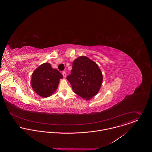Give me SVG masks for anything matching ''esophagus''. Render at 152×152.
I'll use <instances>...</instances> for the list:
<instances>
[{"label": "esophagus", "instance_id": "34e87169", "mask_svg": "<svg viewBox=\"0 0 152 152\" xmlns=\"http://www.w3.org/2000/svg\"><path fill=\"white\" fill-rule=\"evenodd\" d=\"M62 74H63V77H64V78H65V77H66V72H65V71H63Z\"/></svg>", "mask_w": 152, "mask_h": 152}]
</instances>
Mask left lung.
<instances>
[{"label": "left lung", "mask_w": 152, "mask_h": 152, "mask_svg": "<svg viewBox=\"0 0 152 152\" xmlns=\"http://www.w3.org/2000/svg\"><path fill=\"white\" fill-rule=\"evenodd\" d=\"M74 92L87 100L98 92L102 74L98 65L86 56H81L72 63L71 74L66 77Z\"/></svg>", "instance_id": "obj_1"}]
</instances>
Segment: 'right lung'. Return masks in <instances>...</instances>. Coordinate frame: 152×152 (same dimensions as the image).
<instances>
[{"label": "right lung", "instance_id": "obj_1", "mask_svg": "<svg viewBox=\"0 0 152 152\" xmlns=\"http://www.w3.org/2000/svg\"><path fill=\"white\" fill-rule=\"evenodd\" d=\"M63 75L49 63H44L35 69L31 76L33 90L42 97L50 96L57 88Z\"/></svg>", "mask_w": 152, "mask_h": 152}]
</instances>
